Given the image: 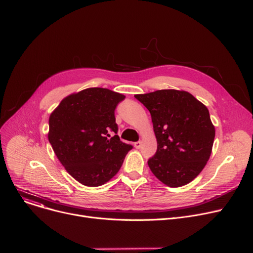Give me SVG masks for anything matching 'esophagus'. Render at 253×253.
<instances>
[{"mask_svg":"<svg viewBox=\"0 0 253 253\" xmlns=\"http://www.w3.org/2000/svg\"><path fill=\"white\" fill-rule=\"evenodd\" d=\"M134 147H135L136 149H139V148L142 147V142H139V141H138V142H135V143H134Z\"/></svg>","mask_w":253,"mask_h":253,"instance_id":"1","label":"esophagus"}]
</instances>
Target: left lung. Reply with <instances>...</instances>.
<instances>
[{
    "mask_svg": "<svg viewBox=\"0 0 253 253\" xmlns=\"http://www.w3.org/2000/svg\"><path fill=\"white\" fill-rule=\"evenodd\" d=\"M150 111L157 150L148 166L171 188L188 184L210 160L214 127L208 107L190 92L161 89L134 96Z\"/></svg>",
    "mask_w": 253,
    "mask_h": 253,
    "instance_id": "1",
    "label": "left lung"
}]
</instances>
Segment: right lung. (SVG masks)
Wrapping results in <instances>:
<instances>
[{
  "instance_id": "right-lung-1",
  "label": "right lung",
  "mask_w": 253,
  "mask_h": 253,
  "mask_svg": "<svg viewBox=\"0 0 253 253\" xmlns=\"http://www.w3.org/2000/svg\"><path fill=\"white\" fill-rule=\"evenodd\" d=\"M122 93L90 87L65 97L49 119L48 138L67 172L86 186L114 177L132 146L120 139L115 110ZM115 135L110 136V132Z\"/></svg>"
}]
</instances>
